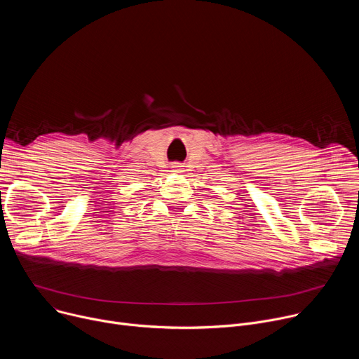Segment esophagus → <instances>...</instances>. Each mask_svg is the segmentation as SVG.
Here are the masks:
<instances>
[{"label":"esophagus","mask_w":359,"mask_h":359,"mask_svg":"<svg viewBox=\"0 0 359 359\" xmlns=\"http://www.w3.org/2000/svg\"><path fill=\"white\" fill-rule=\"evenodd\" d=\"M172 168H173V169H175V170H176V172H179V170H180V169H182V165H180V163H175V165H173V166H172Z\"/></svg>","instance_id":"esophagus-1"}]
</instances>
